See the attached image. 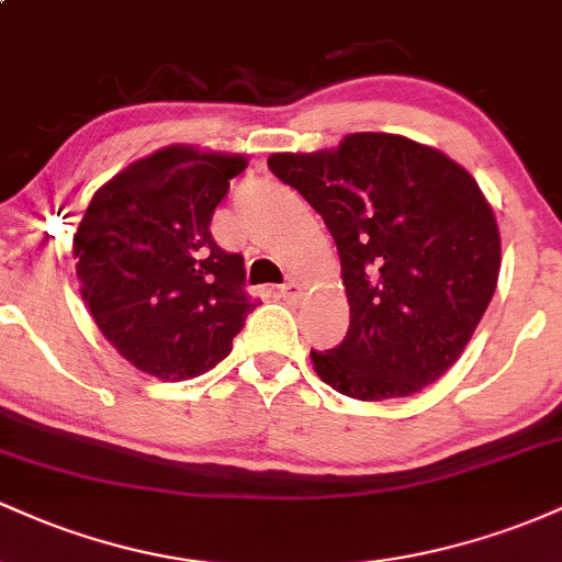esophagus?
Returning a JSON list of instances; mask_svg holds the SVG:
<instances>
[{
	"label": "esophagus",
	"mask_w": 562,
	"mask_h": 562,
	"mask_svg": "<svg viewBox=\"0 0 562 562\" xmlns=\"http://www.w3.org/2000/svg\"><path fill=\"white\" fill-rule=\"evenodd\" d=\"M277 293H280L285 301H299L301 293H303V288L299 285V282L290 280V282H285V285H280V290H277Z\"/></svg>",
	"instance_id": "34e87169"
}]
</instances>
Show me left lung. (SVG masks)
<instances>
[{"label": "left lung", "instance_id": "left-lung-1", "mask_svg": "<svg viewBox=\"0 0 562 562\" xmlns=\"http://www.w3.org/2000/svg\"><path fill=\"white\" fill-rule=\"evenodd\" d=\"M269 169L338 245L351 325L330 351H312L317 375L359 402L436 383L465 351L499 277V227L479 182L436 147L383 132L274 153Z\"/></svg>", "mask_w": 562, "mask_h": 562}]
</instances>
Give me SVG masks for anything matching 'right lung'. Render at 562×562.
I'll use <instances>...</instances> for the list:
<instances>
[{
    "instance_id": "1",
    "label": "right lung",
    "mask_w": 562,
    "mask_h": 562,
    "mask_svg": "<svg viewBox=\"0 0 562 562\" xmlns=\"http://www.w3.org/2000/svg\"><path fill=\"white\" fill-rule=\"evenodd\" d=\"M248 158L171 145L134 160L94 192L74 235L81 299L137 370L198 378L232 351L259 303L240 254L211 237L229 179Z\"/></svg>"
}]
</instances>
